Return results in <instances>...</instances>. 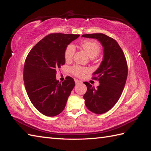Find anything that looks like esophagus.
Instances as JSON below:
<instances>
[{
    "label": "esophagus",
    "mask_w": 151,
    "mask_h": 151,
    "mask_svg": "<svg viewBox=\"0 0 151 151\" xmlns=\"http://www.w3.org/2000/svg\"><path fill=\"white\" fill-rule=\"evenodd\" d=\"M75 83H76V84H82V82L81 81H79V80H77V79H75Z\"/></svg>",
    "instance_id": "esophagus-1"
}]
</instances>
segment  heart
<instances>
[{"label": "heart", "mask_w": 151, "mask_h": 151, "mask_svg": "<svg viewBox=\"0 0 151 151\" xmlns=\"http://www.w3.org/2000/svg\"><path fill=\"white\" fill-rule=\"evenodd\" d=\"M81 47L91 58L97 57L101 50V46L97 42L91 40H87L82 42L81 43ZM75 51L76 48L74 45L72 44L68 45L65 47L64 53H63L65 60L66 61L70 60L74 56ZM70 70L73 74L77 77L83 76L84 73L88 72V69L86 68L77 65L72 67Z\"/></svg>", "instance_id": "heart-1"}]
</instances>
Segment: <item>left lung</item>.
I'll return each instance as SVG.
<instances>
[{
	"label": "left lung",
	"mask_w": 151,
	"mask_h": 151,
	"mask_svg": "<svg viewBox=\"0 0 151 151\" xmlns=\"http://www.w3.org/2000/svg\"><path fill=\"white\" fill-rule=\"evenodd\" d=\"M83 37L97 39L104 48L103 60L93 73V79L99 85L95 89L85 82L87 91L84 95L85 104L89 110L102 114L111 109L120 98L128 74L124 53L116 41L103 33L86 34Z\"/></svg>",
	"instance_id": "1"
}]
</instances>
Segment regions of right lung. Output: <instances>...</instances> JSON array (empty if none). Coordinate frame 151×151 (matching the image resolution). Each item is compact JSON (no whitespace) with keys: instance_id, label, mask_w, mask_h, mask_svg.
<instances>
[{"instance_id":"obj_1","label":"right lung","mask_w":151,"mask_h":151,"mask_svg":"<svg viewBox=\"0 0 151 151\" xmlns=\"http://www.w3.org/2000/svg\"><path fill=\"white\" fill-rule=\"evenodd\" d=\"M79 35L51 33L36 44L27 56L23 79L27 94L33 106L47 116H55L64 109L75 86L68 76L60 83L57 69L65 64V47Z\"/></svg>"}]
</instances>
